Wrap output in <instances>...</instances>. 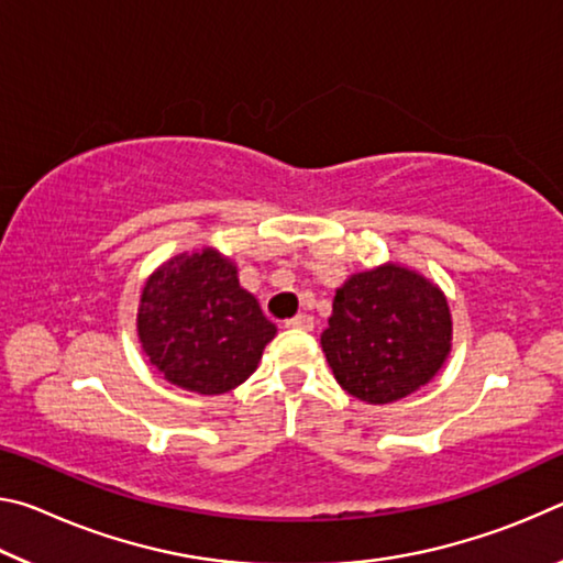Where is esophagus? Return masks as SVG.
I'll list each match as a JSON object with an SVG mask.
<instances>
[{
	"mask_svg": "<svg viewBox=\"0 0 563 563\" xmlns=\"http://www.w3.org/2000/svg\"><path fill=\"white\" fill-rule=\"evenodd\" d=\"M285 328L310 332L312 328H316V320H312V316H305V312H300V316H295V318H290V320H285Z\"/></svg>",
	"mask_w": 563,
	"mask_h": 563,
	"instance_id": "34e87169",
	"label": "esophagus"
}]
</instances>
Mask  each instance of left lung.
Masks as SVG:
<instances>
[{"mask_svg":"<svg viewBox=\"0 0 563 563\" xmlns=\"http://www.w3.org/2000/svg\"><path fill=\"white\" fill-rule=\"evenodd\" d=\"M320 345L345 393L369 405L395 402L444 365L452 350L450 305L424 275L385 263L338 288Z\"/></svg>","mask_w":563,"mask_h":563,"instance_id":"1","label":"left lung"}]
</instances>
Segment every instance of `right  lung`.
<instances>
[{"label":"right lung","mask_w":563,"mask_h":563,"mask_svg":"<svg viewBox=\"0 0 563 563\" xmlns=\"http://www.w3.org/2000/svg\"><path fill=\"white\" fill-rule=\"evenodd\" d=\"M141 347L170 385L223 395L245 383L275 338L235 265L213 247L180 253L151 275L139 305Z\"/></svg>","instance_id":"right-lung-1"}]
</instances>
